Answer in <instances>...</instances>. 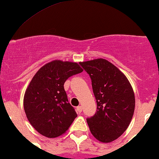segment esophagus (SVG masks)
Returning <instances> with one entry per match:
<instances>
[{"mask_svg": "<svg viewBox=\"0 0 159 159\" xmlns=\"http://www.w3.org/2000/svg\"><path fill=\"white\" fill-rule=\"evenodd\" d=\"M82 110H83V107H82V106L76 107V111H77V113H79V114L81 113Z\"/></svg>", "mask_w": 159, "mask_h": 159, "instance_id": "34e87169", "label": "esophagus"}]
</instances>
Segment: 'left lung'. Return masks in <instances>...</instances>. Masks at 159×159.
<instances>
[{"mask_svg": "<svg viewBox=\"0 0 159 159\" xmlns=\"http://www.w3.org/2000/svg\"><path fill=\"white\" fill-rule=\"evenodd\" d=\"M92 80L97 112L87 119L90 132L102 143H111L124 133L135 109V95L127 76L103 58L80 63Z\"/></svg>", "mask_w": 159, "mask_h": 159, "instance_id": "1", "label": "left lung"}]
</instances>
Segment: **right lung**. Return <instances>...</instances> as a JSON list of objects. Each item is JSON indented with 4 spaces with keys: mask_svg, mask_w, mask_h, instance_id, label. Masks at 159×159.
I'll return each mask as SVG.
<instances>
[{
    "mask_svg": "<svg viewBox=\"0 0 159 159\" xmlns=\"http://www.w3.org/2000/svg\"><path fill=\"white\" fill-rule=\"evenodd\" d=\"M76 62L54 60L40 68L27 87L23 98L25 113L42 136L55 138L69 129L77 117L64 88L70 76L83 72Z\"/></svg>",
    "mask_w": 159,
    "mask_h": 159,
    "instance_id": "add662e5",
    "label": "right lung"
}]
</instances>
